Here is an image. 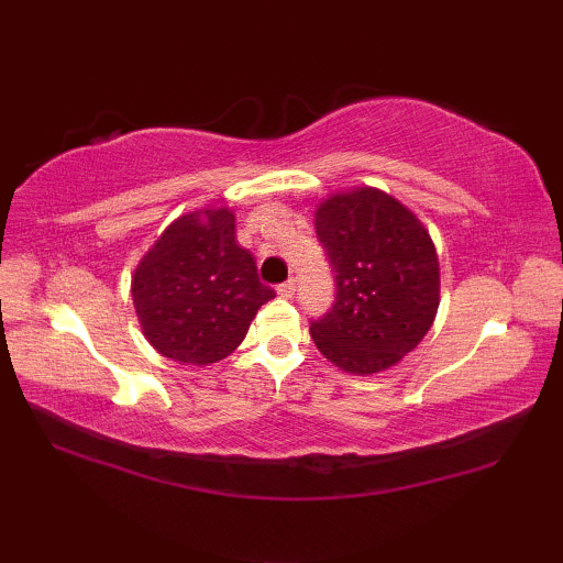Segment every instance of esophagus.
Instances as JSON below:
<instances>
[{"mask_svg":"<svg viewBox=\"0 0 563 563\" xmlns=\"http://www.w3.org/2000/svg\"><path fill=\"white\" fill-rule=\"evenodd\" d=\"M275 292H278L280 297H292V295H295V278L280 283L278 288H275Z\"/></svg>","mask_w":563,"mask_h":563,"instance_id":"1","label":"esophagus"}]
</instances>
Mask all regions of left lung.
Returning a JSON list of instances; mask_svg holds the SVG:
<instances>
[{
    "mask_svg": "<svg viewBox=\"0 0 563 563\" xmlns=\"http://www.w3.org/2000/svg\"><path fill=\"white\" fill-rule=\"evenodd\" d=\"M317 236L336 273V302L312 319L321 355L353 375L399 363L423 341L440 302V266L426 227L375 188L331 196Z\"/></svg>",
    "mask_w": 563,
    "mask_h": 563,
    "instance_id": "left-lung-1",
    "label": "left lung"
}]
</instances>
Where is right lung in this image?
Returning a JSON list of instances; mask_svg holds the SVG:
<instances>
[{
	"instance_id": "add662e5",
	"label": "right lung",
	"mask_w": 563,
	"mask_h": 563,
	"mask_svg": "<svg viewBox=\"0 0 563 563\" xmlns=\"http://www.w3.org/2000/svg\"><path fill=\"white\" fill-rule=\"evenodd\" d=\"M275 292L258 280L251 251L236 244L227 208L190 212L164 230L133 278L135 312L164 357L210 365L246 336Z\"/></svg>"
}]
</instances>
